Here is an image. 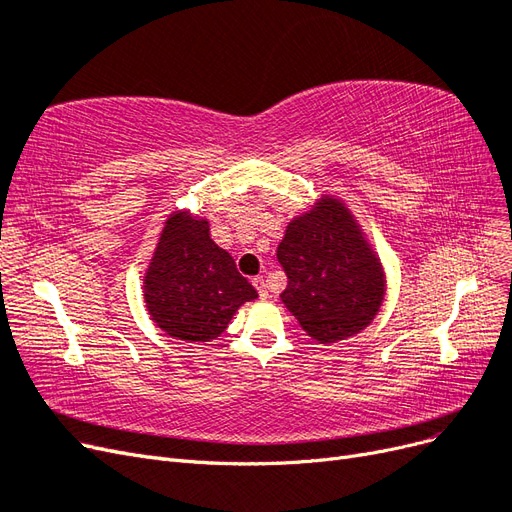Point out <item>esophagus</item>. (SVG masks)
Segmentation results:
<instances>
[{
	"instance_id": "esophagus-1",
	"label": "esophagus",
	"mask_w": 512,
	"mask_h": 512,
	"mask_svg": "<svg viewBox=\"0 0 512 512\" xmlns=\"http://www.w3.org/2000/svg\"><path fill=\"white\" fill-rule=\"evenodd\" d=\"M252 284L256 286V290H258V294H260V297L262 299H267L269 297V288H267V282H265V277H254V280H252Z\"/></svg>"
}]
</instances>
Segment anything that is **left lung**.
<instances>
[{"instance_id":"left-lung-1","label":"left lung","mask_w":512,"mask_h":512,"mask_svg":"<svg viewBox=\"0 0 512 512\" xmlns=\"http://www.w3.org/2000/svg\"><path fill=\"white\" fill-rule=\"evenodd\" d=\"M277 260L288 277L282 301L318 344L356 335L380 312L382 265L337 198L322 196L288 224Z\"/></svg>"}]
</instances>
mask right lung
<instances>
[{
    "label": "right lung",
    "mask_w": 512,
    "mask_h": 512,
    "mask_svg": "<svg viewBox=\"0 0 512 512\" xmlns=\"http://www.w3.org/2000/svg\"><path fill=\"white\" fill-rule=\"evenodd\" d=\"M256 297L232 256L213 243L207 220L188 211L170 215L145 275L147 309L166 335L209 342Z\"/></svg>",
    "instance_id": "obj_1"
}]
</instances>
